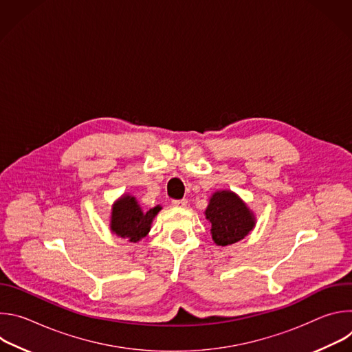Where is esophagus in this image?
Instances as JSON below:
<instances>
[{"mask_svg": "<svg viewBox=\"0 0 352 352\" xmlns=\"http://www.w3.org/2000/svg\"><path fill=\"white\" fill-rule=\"evenodd\" d=\"M171 205L175 206V208H186L188 200L186 199H174L173 202H171Z\"/></svg>", "mask_w": 352, "mask_h": 352, "instance_id": "esophagus-1", "label": "esophagus"}]
</instances>
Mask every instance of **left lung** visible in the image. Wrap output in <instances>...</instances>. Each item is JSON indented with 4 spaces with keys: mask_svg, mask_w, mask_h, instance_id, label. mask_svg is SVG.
Masks as SVG:
<instances>
[{
    "mask_svg": "<svg viewBox=\"0 0 352 352\" xmlns=\"http://www.w3.org/2000/svg\"><path fill=\"white\" fill-rule=\"evenodd\" d=\"M212 236L217 245L227 246L242 239L254 228L255 219L242 200L230 190L216 192L206 209Z\"/></svg>",
    "mask_w": 352,
    "mask_h": 352,
    "instance_id": "left-lung-1",
    "label": "left lung"
}]
</instances>
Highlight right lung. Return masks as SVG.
<instances>
[{"label":"right lung","mask_w":352,"mask_h":352,"mask_svg":"<svg viewBox=\"0 0 352 352\" xmlns=\"http://www.w3.org/2000/svg\"><path fill=\"white\" fill-rule=\"evenodd\" d=\"M162 210L160 206L143 212L135 197L124 196L114 205L111 216V230L118 236L136 242L146 236L155 216Z\"/></svg>","instance_id":"add662e5"}]
</instances>
